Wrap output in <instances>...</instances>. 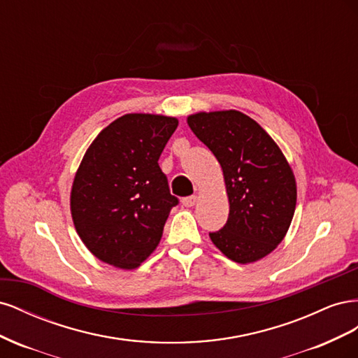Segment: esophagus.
Masks as SVG:
<instances>
[{
  "instance_id": "esophagus-1",
  "label": "esophagus",
  "mask_w": 358,
  "mask_h": 358,
  "mask_svg": "<svg viewBox=\"0 0 358 358\" xmlns=\"http://www.w3.org/2000/svg\"><path fill=\"white\" fill-rule=\"evenodd\" d=\"M197 203V197L196 196H191V197H185L182 200V204L185 206V208H192L194 204Z\"/></svg>"
}]
</instances>
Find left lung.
Masks as SVG:
<instances>
[{
  "mask_svg": "<svg viewBox=\"0 0 358 358\" xmlns=\"http://www.w3.org/2000/svg\"><path fill=\"white\" fill-rule=\"evenodd\" d=\"M187 122L222 169L230 213L210 241L233 262L264 258L284 241L297 185L285 155L252 117L239 110L199 112Z\"/></svg>",
  "mask_w": 358,
  "mask_h": 358,
  "instance_id": "obj_1",
  "label": "left lung"
}]
</instances>
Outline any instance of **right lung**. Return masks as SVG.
I'll return each mask as SVG.
<instances>
[{
    "mask_svg": "<svg viewBox=\"0 0 358 358\" xmlns=\"http://www.w3.org/2000/svg\"><path fill=\"white\" fill-rule=\"evenodd\" d=\"M178 124L173 116L128 113L86 149L70 210L80 241L100 262L133 270L158 246L178 204L158 159Z\"/></svg>",
    "mask_w": 358,
    "mask_h": 358,
    "instance_id": "add662e5",
    "label": "right lung"
}]
</instances>
